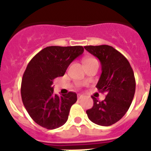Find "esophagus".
<instances>
[{"mask_svg": "<svg viewBox=\"0 0 151 151\" xmlns=\"http://www.w3.org/2000/svg\"><path fill=\"white\" fill-rule=\"evenodd\" d=\"M83 96H83V95H81V94H78V99H81V98H82Z\"/></svg>", "mask_w": 151, "mask_h": 151, "instance_id": "34e87169", "label": "esophagus"}]
</instances>
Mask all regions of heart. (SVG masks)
Masks as SVG:
<instances>
[{
	"instance_id": "obj_1",
	"label": "heart",
	"mask_w": 151,
	"mask_h": 151,
	"mask_svg": "<svg viewBox=\"0 0 151 151\" xmlns=\"http://www.w3.org/2000/svg\"><path fill=\"white\" fill-rule=\"evenodd\" d=\"M89 59H85V62H86V61H88V60H89Z\"/></svg>"
}]
</instances>
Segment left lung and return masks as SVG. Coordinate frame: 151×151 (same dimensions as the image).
<instances>
[{
	"instance_id": "1",
	"label": "left lung",
	"mask_w": 151,
	"mask_h": 151,
	"mask_svg": "<svg viewBox=\"0 0 151 151\" xmlns=\"http://www.w3.org/2000/svg\"><path fill=\"white\" fill-rule=\"evenodd\" d=\"M88 52L100 61L102 73L96 85L106 99L98 101L92 96L93 106L86 110L93 123L110 126L122 119L129 110L136 91L134 73L128 59L111 46H85Z\"/></svg>"
}]
</instances>
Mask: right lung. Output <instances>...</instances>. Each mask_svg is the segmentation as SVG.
<instances>
[{
    "label": "right lung",
    "instance_id": "add662e5",
    "mask_svg": "<svg viewBox=\"0 0 151 151\" xmlns=\"http://www.w3.org/2000/svg\"><path fill=\"white\" fill-rule=\"evenodd\" d=\"M82 46H49L29 61L22 76L21 96L26 110L37 124L47 129L63 125L77 94L59 96L53 92V80L65 74L72 62L82 55Z\"/></svg>",
    "mask_w": 151,
    "mask_h": 151
}]
</instances>
